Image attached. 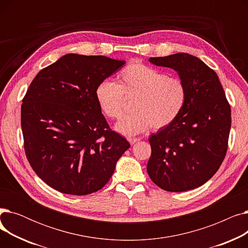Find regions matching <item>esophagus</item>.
<instances>
[{"mask_svg":"<svg viewBox=\"0 0 248 248\" xmlns=\"http://www.w3.org/2000/svg\"><path fill=\"white\" fill-rule=\"evenodd\" d=\"M127 140L129 141V144H131V145H135L136 142H138V141L140 140V138H128Z\"/></svg>","mask_w":248,"mask_h":248,"instance_id":"34e87169","label":"esophagus"}]
</instances>
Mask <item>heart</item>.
Here are the masks:
<instances>
[{"label":"heart","instance_id":"obj_1","mask_svg":"<svg viewBox=\"0 0 248 248\" xmlns=\"http://www.w3.org/2000/svg\"><path fill=\"white\" fill-rule=\"evenodd\" d=\"M95 98L103 114L120 119L126 100H134V113L115 124V131L127 137L150 127L162 129L176 121L183 110L187 90L183 80L140 62H133L119 73L117 83L103 80L95 89Z\"/></svg>","mask_w":248,"mask_h":248}]
</instances>
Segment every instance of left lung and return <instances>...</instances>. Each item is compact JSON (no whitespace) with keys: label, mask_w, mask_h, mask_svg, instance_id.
I'll return each mask as SVG.
<instances>
[{"label":"left lung","mask_w":248,"mask_h":248,"mask_svg":"<svg viewBox=\"0 0 248 248\" xmlns=\"http://www.w3.org/2000/svg\"><path fill=\"white\" fill-rule=\"evenodd\" d=\"M157 66L174 69L183 80L187 99L176 121L152 134L147 171L169 192L198 188L222 164L231 126V109L214 70L188 53L151 57Z\"/></svg>","instance_id":"left-lung-1"}]
</instances>
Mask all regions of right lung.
Wrapping results in <instances>:
<instances>
[{
    "label": "right lung",
    "mask_w": 248,
    "mask_h": 248,
    "mask_svg": "<svg viewBox=\"0 0 248 248\" xmlns=\"http://www.w3.org/2000/svg\"><path fill=\"white\" fill-rule=\"evenodd\" d=\"M124 64L70 53L31 82L21 107L24 148L34 172L51 188L76 196L98 191L131 147L109 128L95 98L96 86Z\"/></svg>",
    "instance_id": "1"
}]
</instances>
